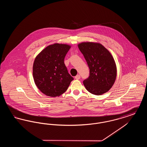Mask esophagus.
Returning <instances> with one entry per match:
<instances>
[{"label": "esophagus", "instance_id": "obj_1", "mask_svg": "<svg viewBox=\"0 0 147 147\" xmlns=\"http://www.w3.org/2000/svg\"><path fill=\"white\" fill-rule=\"evenodd\" d=\"M75 78L77 79V80H78V79H80V75H77L76 77H75Z\"/></svg>", "mask_w": 147, "mask_h": 147}]
</instances>
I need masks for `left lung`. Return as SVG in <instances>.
I'll return each instance as SVG.
<instances>
[{"label": "left lung", "mask_w": 147, "mask_h": 147, "mask_svg": "<svg viewBox=\"0 0 147 147\" xmlns=\"http://www.w3.org/2000/svg\"><path fill=\"white\" fill-rule=\"evenodd\" d=\"M78 48L90 69L89 76L83 81L86 89L96 95L107 92L117 76L116 65L112 55L98 43L83 42L78 45Z\"/></svg>", "instance_id": "1"}]
</instances>
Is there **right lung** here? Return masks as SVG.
Instances as JSON below:
<instances>
[{
    "instance_id": "add662e5",
    "label": "right lung",
    "mask_w": 147,
    "mask_h": 147,
    "mask_svg": "<svg viewBox=\"0 0 147 147\" xmlns=\"http://www.w3.org/2000/svg\"><path fill=\"white\" fill-rule=\"evenodd\" d=\"M70 49L68 45L55 43L43 49L35 58L33 65L34 82L38 89L47 96L61 95L74 79L64 62Z\"/></svg>"
}]
</instances>
